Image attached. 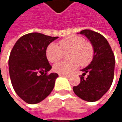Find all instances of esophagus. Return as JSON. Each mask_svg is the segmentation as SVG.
Wrapping results in <instances>:
<instances>
[{
  "label": "esophagus",
  "mask_w": 122,
  "mask_h": 122,
  "mask_svg": "<svg viewBox=\"0 0 122 122\" xmlns=\"http://www.w3.org/2000/svg\"><path fill=\"white\" fill-rule=\"evenodd\" d=\"M59 76H64V77H66V78H70V76H68V75H62V74H59Z\"/></svg>",
  "instance_id": "34e87169"
}]
</instances>
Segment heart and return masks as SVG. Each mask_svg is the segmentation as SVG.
<instances>
[{"instance_id": "b5f03b06", "label": "heart", "mask_w": 122, "mask_h": 122, "mask_svg": "<svg viewBox=\"0 0 122 122\" xmlns=\"http://www.w3.org/2000/svg\"><path fill=\"white\" fill-rule=\"evenodd\" d=\"M67 58L69 60L60 61L54 66V71L59 74L68 75L75 71L79 66H85L93 59L94 49L92 45L80 36H71L59 41L56 44H50L46 50L48 60L51 63L59 61L63 52L68 51Z\"/></svg>"}]
</instances>
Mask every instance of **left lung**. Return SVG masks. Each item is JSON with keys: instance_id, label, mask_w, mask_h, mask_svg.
I'll return each instance as SVG.
<instances>
[{"instance_id": "8db88e82", "label": "left lung", "mask_w": 122, "mask_h": 122, "mask_svg": "<svg viewBox=\"0 0 122 122\" xmlns=\"http://www.w3.org/2000/svg\"><path fill=\"white\" fill-rule=\"evenodd\" d=\"M94 49L91 63L82 69L81 83L73 87L75 94L87 102L100 100L110 89L114 79L115 58L107 40L101 34L90 30H82ZM87 76H85V75Z\"/></svg>"}]
</instances>
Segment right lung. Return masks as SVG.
<instances>
[{"label":"right lung","instance_id":"1","mask_svg":"<svg viewBox=\"0 0 122 122\" xmlns=\"http://www.w3.org/2000/svg\"><path fill=\"white\" fill-rule=\"evenodd\" d=\"M57 38L38 32L29 33L17 41L10 52L8 65L12 87L28 104L40 102L54 89L59 75L47 74L51 66L47 60L46 50Z\"/></svg>","mask_w":122,"mask_h":122}]
</instances>
